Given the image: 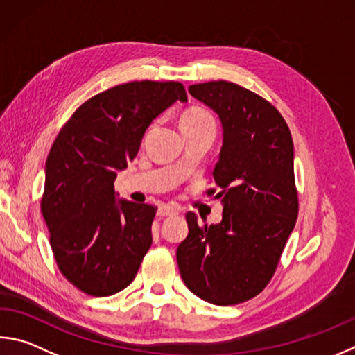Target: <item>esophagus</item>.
<instances>
[{"label":"esophagus","mask_w":355,"mask_h":355,"mask_svg":"<svg viewBox=\"0 0 355 355\" xmlns=\"http://www.w3.org/2000/svg\"><path fill=\"white\" fill-rule=\"evenodd\" d=\"M178 212V208L177 206H173V205H169V203H163V205H159L158 206V216H173V214H177Z\"/></svg>","instance_id":"34e87169"}]
</instances>
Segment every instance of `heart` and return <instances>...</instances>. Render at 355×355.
Instances as JSON below:
<instances>
[{
	"label": "heart",
	"instance_id": "obj_1",
	"mask_svg": "<svg viewBox=\"0 0 355 355\" xmlns=\"http://www.w3.org/2000/svg\"><path fill=\"white\" fill-rule=\"evenodd\" d=\"M206 124H214V119H212V116L208 112H205L198 107L189 108V110H186L182 114V118H180V127L182 128L200 127Z\"/></svg>",
	"mask_w": 355,
	"mask_h": 355
}]
</instances>
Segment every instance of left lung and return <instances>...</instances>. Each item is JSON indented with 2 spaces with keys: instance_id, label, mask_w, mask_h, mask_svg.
Wrapping results in <instances>:
<instances>
[{
  "instance_id": "1",
  "label": "left lung",
  "mask_w": 355,
  "mask_h": 355,
  "mask_svg": "<svg viewBox=\"0 0 355 355\" xmlns=\"http://www.w3.org/2000/svg\"><path fill=\"white\" fill-rule=\"evenodd\" d=\"M189 93L222 124L212 175L223 212L216 225L186 214L189 233L177 248L180 275L198 298L239 304L272 279L298 217L292 135L270 102L233 82L197 83Z\"/></svg>"
}]
</instances>
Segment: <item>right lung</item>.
I'll list each match as a JSON object with an SVG mask.
<instances>
[{
	"instance_id": "1",
	"label": "right lung",
	"mask_w": 355,
	"mask_h": 355,
	"mask_svg": "<svg viewBox=\"0 0 355 355\" xmlns=\"http://www.w3.org/2000/svg\"><path fill=\"white\" fill-rule=\"evenodd\" d=\"M177 101H188L178 82L122 83L77 108L51 147L42 214L57 266L82 292H121L150 248L157 206L119 198L114 180Z\"/></svg>"
}]
</instances>
